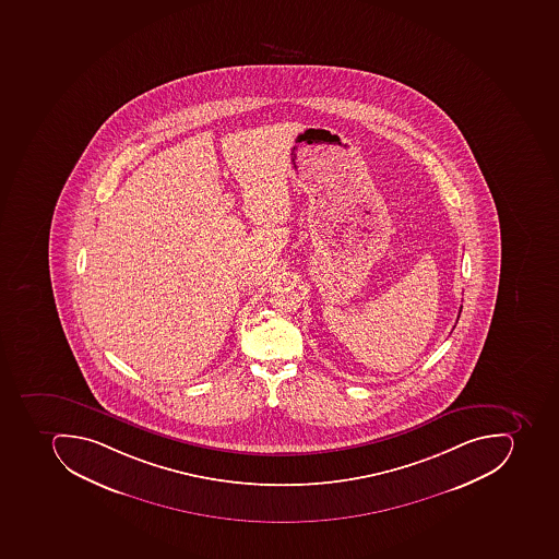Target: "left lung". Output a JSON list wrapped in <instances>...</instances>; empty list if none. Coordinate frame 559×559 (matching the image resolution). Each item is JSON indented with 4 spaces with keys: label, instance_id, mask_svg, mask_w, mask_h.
Returning a JSON list of instances; mask_svg holds the SVG:
<instances>
[{
    "label": "left lung",
    "instance_id": "1",
    "mask_svg": "<svg viewBox=\"0 0 559 559\" xmlns=\"http://www.w3.org/2000/svg\"><path fill=\"white\" fill-rule=\"evenodd\" d=\"M459 316H461V311H459Z\"/></svg>",
    "mask_w": 559,
    "mask_h": 559
}]
</instances>
